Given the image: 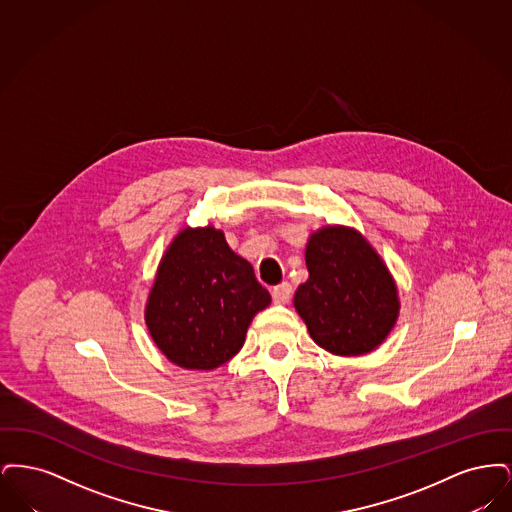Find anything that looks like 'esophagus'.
<instances>
[{"instance_id": "1", "label": "esophagus", "mask_w": 512, "mask_h": 512, "mask_svg": "<svg viewBox=\"0 0 512 512\" xmlns=\"http://www.w3.org/2000/svg\"><path fill=\"white\" fill-rule=\"evenodd\" d=\"M292 295L293 290L292 286H290V282H282V284H278V286L272 288V299H274L276 305H286V303H290Z\"/></svg>"}]
</instances>
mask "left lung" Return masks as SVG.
Listing matches in <instances>:
<instances>
[{
    "label": "left lung",
    "instance_id": "left-lung-1",
    "mask_svg": "<svg viewBox=\"0 0 512 512\" xmlns=\"http://www.w3.org/2000/svg\"><path fill=\"white\" fill-rule=\"evenodd\" d=\"M305 265L309 278L293 295V307L318 347L340 357L378 349L401 309L380 253L359 230L328 224L309 236Z\"/></svg>",
    "mask_w": 512,
    "mask_h": 512
}]
</instances>
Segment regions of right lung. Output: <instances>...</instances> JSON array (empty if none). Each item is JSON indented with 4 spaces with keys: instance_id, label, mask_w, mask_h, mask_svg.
Masks as SVG:
<instances>
[{
    "instance_id": "right-lung-1",
    "label": "right lung",
    "mask_w": 512,
    "mask_h": 512,
    "mask_svg": "<svg viewBox=\"0 0 512 512\" xmlns=\"http://www.w3.org/2000/svg\"><path fill=\"white\" fill-rule=\"evenodd\" d=\"M268 305L270 293L222 230L186 226L159 261L144 318L172 365L215 370L244 347L251 320Z\"/></svg>"
}]
</instances>
